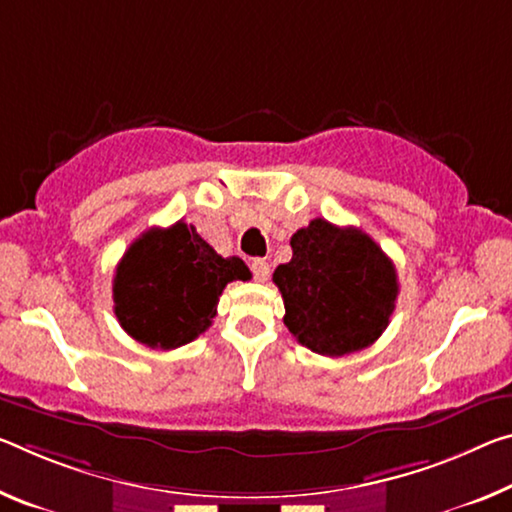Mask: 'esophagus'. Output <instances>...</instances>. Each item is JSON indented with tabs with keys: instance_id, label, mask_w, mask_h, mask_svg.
Instances as JSON below:
<instances>
[{
	"instance_id": "34e87169",
	"label": "esophagus",
	"mask_w": 512,
	"mask_h": 512,
	"mask_svg": "<svg viewBox=\"0 0 512 512\" xmlns=\"http://www.w3.org/2000/svg\"><path fill=\"white\" fill-rule=\"evenodd\" d=\"M250 271H253L257 282H266L271 278V266H269V262H266V259H253V264H250Z\"/></svg>"
}]
</instances>
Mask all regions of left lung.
<instances>
[{"label": "left lung", "instance_id": "obj_1", "mask_svg": "<svg viewBox=\"0 0 512 512\" xmlns=\"http://www.w3.org/2000/svg\"><path fill=\"white\" fill-rule=\"evenodd\" d=\"M291 262L273 273L285 326L298 344L328 358L362 351L383 335L399 296L396 269L358 227L314 218L291 237Z\"/></svg>", "mask_w": 512, "mask_h": 512}]
</instances>
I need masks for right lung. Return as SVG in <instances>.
I'll use <instances>...</instances> for the list:
<instances>
[{"mask_svg":"<svg viewBox=\"0 0 512 512\" xmlns=\"http://www.w3.org/2000/svg\"><path fill=\"white\" fill-rule=\"evenodd\" d=\"M250 278L243 259L218 255L193 225L150 227L116 266L113 310L136 342L173 351L212 326L227 282Z\"/></svg>","mask_w":512,"mask_h":512,"instance_id":"1","label":"right lung"}]
</instances>
